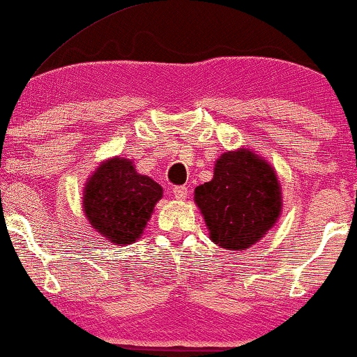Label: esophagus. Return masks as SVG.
<instances>
[{
  "label": "esophagus",
  "mask_w": 357,
  "mask_h": 357,
  "mask_svg": "<svg viewBox=\"0 0 357 357\" xmlns=\"http://www.w3.org/2000/svg\"><path fill=\"white\" fill-rule=\"evenodd\" d=\"M172 193H174L175 199H178V202H183V199L188 197V188L187 187H174Z\"/></svg>",
  "instance_id": "34e87169"
}]
</instances>
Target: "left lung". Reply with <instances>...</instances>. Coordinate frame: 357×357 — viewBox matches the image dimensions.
<instances>
[{"label":"left lung","instance_id":"left-lung-1","mask_svg":"<svg viewBox=\"0 0 357 357\" xmlns=\"http://www.w3.org/2000/svg\"><path fill=\"white\" fill-rule=\"evenodd\" d=\"M195 203L216 245L245 250L278 222L282 193L273 165L242 146L214 162L213 178L195 188Z\"/></svg>","mask_w":357,"mask_h":357}]
</instances>
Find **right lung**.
Returning <instances> with one entry per match:
<instances>
[{"instance_id":"right-lung-1","label":"right lung","mask_w":357,"mask_h":357,"mask_svg":"<svg viewBox=\"0 0 357 357\" xmlns=\"http://www.w3.org/2000/svg\"><path fill=\"white\" fill-rule=\"evenodd\" d=\"M162 187L135 169L126 158L105 159L82 193V211L91 227L115 245H128L143 236Z\"/></svg>"}]
</instances>
